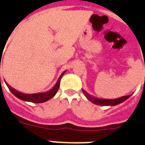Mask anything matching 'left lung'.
<instances>
[{
    "instance_id": "8db88e82",
    "label": "left lung",
    "mask_w": 145,
    "mask_h": 145,
    "mask_svg": "<svg viewBox=\"0 0 145 145\" xmlns=\"http://www.w3.org/2000/svg\"><path fill=\"white\" fill-rule=\"evenodd\" d=\"M145 80V79H144ZM82 91L85 95V97L88 99L92 102L94 105H101V106H115L118 105L121 103L124 102V101H126L127 98H129L131 95H127V96H122L121 97L116 98V99H104V98H97L96 97H94L91 94H89L86 91H84V89H82Z\"/></svg>"
}]
</instances>
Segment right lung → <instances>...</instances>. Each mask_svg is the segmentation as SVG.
I'll return each mask as SVG.
<instances>
[{
    "label": "right lung",
    "instance_id": "1",
    "mask_svg": "<svg viewBox=\"0 0 145 145\" xmlns=\"http://www.w3.org/2000/svg\"><path fill=\"white\" fill-rule=\"evenodd\" d=\"M0 68H1V63H0ZM66 72V71H64V72L62 73L61 76L59 77L58 80L57 81V83L55 84V85L48 91L45 92H40V93H36V94H24L22 92H20L15 90L14 88H13L12 87L10 86L9 84L6 82L7 88H9L10 92L12 93L15 97H17L19 99L24 101H29V102L32 103H43L45 102L48 100L51 99L52 97L55 96V94L58 91L59 86H60V81L61 79L62 76L64 75V73ZM0 83H1V77H0Z\"/></svg>",
    "mask_w": 145,
    "mask_h": 145
}]
</instances>
